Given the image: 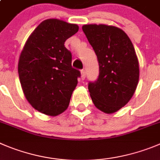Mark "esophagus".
<instances>
[{
    "label": "esophagus",
    "mask_w": 160,
    "mask_h": 160,
    "mask_svg": "<svg viewBox=\"0 0 160 160\" xmlns=\"http://www.w3.org/2000/svg\"><path fill=\"white\" fill-rule=\"evenodd\" d=\"M80 75H81V80H83L85 79V77H86V72H85L84 70H81V72H80Z\"/></svg>",
    "instance_id": "esophagus-1"
}]
</instances>
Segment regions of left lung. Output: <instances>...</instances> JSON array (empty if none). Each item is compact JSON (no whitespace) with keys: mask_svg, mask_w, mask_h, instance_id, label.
Wrapping results in <instances>:
<instances>
[{"mask_svg":"<svg viewBox=\"0 0 160 160\" xmlns=\"http://www.w3.org/2000/svg\"><path fill=\"white\" fill-rule=\"evenodd\" d=\"M83 31L98 58V80L89 83L94 105L113 114L129 102L139 81L140 70L135 49L121 28L106 24H85Z\"/></svg>","mask_w":160,"mask_h":160,"instance_id":"left-lung-1","label":"left lung"}]
</instances>
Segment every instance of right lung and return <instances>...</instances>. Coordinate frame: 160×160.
<instances>
[{
    "instance_id": "add662e5",
    "label": "right lung",
    "mask_w": 160,
    "mask_h": 160,
    "mask_svg": "<svg viewBox=\"0 0 160 160\" xmlns=\"http://www.w3.org/2000/svg\"><path fill=\"white\" fill-rule=\"evenodd\" d=\"M78 30L75 23L46 19L31 33L19 55L18 73L25 98L46 115L66 110L78 83L80 72L72 67V54L64 45Z\"/></svg>"
}]
</instances>
